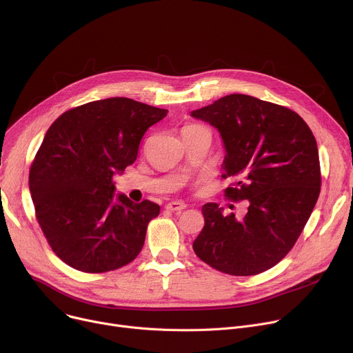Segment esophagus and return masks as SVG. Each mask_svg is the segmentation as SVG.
<instances>
[{
	"label": "esophagus",
	"mask_w": 353,
	"mask_h": 353,
	"mask_svg": "<svg viewBox=\"0 0 353 353\" xmlns=\"http://www.w3.org/2000/svg\"><path fill=\"white\" fill-rule=\"evenodd\" d=\"M167 210H171V212H181L183 209H186V205L183 202H170L167 206H165Z\"/></svg>",
	"instance_id": "34e87169"
}]
</instances>
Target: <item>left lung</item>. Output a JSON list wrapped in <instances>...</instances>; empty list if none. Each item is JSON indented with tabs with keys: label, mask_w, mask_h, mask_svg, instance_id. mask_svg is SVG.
<instances>
[{
	"label": "left lung",
	"mask_w": 353,
	"mask_h": 353,
	"mask_svg": "<svg viewBox=\"0 0 353 353\" xmlns=\"http://www.w3.org/2000/svg\"><path fill=\"white\" fill-rule=\"evenodd\" d=\"M192 116L223 137L224 178H234L225 199L248 201L243 219L223 216L216 203H206L193 251L227 275H258L289 254L317 203L316 137L294 110L243 94L223 97Z\"/></svg>",
	"instance_id": "left-lung-1"
}]
</instances>
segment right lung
<instances>
[{"label":"right lung","instance_id":"add662e5","mask_svg":"<svg viewBox=\"0 0 353 353\" xmlns=\"http://www.w3.org/2000/svg\"><path fill=\"white\" fill-rule=\"evenodd\" d=\"M129 98H108L65 110L52 123L29 171L36 220L68 266L103 273L141 251L160 206L114 198L113 175L132 165L147 129L167 116Z\"/></svg>","mask_w":353,"mask_h":353}]
</instances>
